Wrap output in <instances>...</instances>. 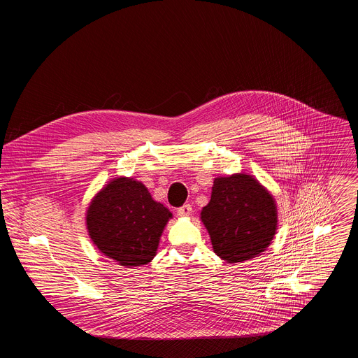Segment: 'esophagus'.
<instances>
[{"label":"esophagus","mask_w":358,"mask_h":358,"mask_svg":"<svg viewBox=\"0 0 358 358\" xmlns=\"http://www.w3.org/2000/svg\"><path fill=\"white\" fill-rule=\"evenodd\" d=\"M191 211H192V207L189 206V203H185V206L177 208V214H178L180 217H188V215L191 214Z\"/></svg>","instance_id":"34e87169"}]
</instances>
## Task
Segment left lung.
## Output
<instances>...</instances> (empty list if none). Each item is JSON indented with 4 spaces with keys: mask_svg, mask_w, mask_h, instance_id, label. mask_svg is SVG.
<instances>
[{
    "mask_svg": "<svg viewBox=\"0 0 358 358\" xmlns=\"http://www.w3.org/2000/svg\"><path fill=\"white\" fill-rule=\"evenodd\" d=\"M214 252L228 264L261 255L278 229L273 196L245 173L214 180L211 199L201 211Z\"/></svg>",
    "mask_w": 358,
    "mask_h": 358,
    "instance_id": "1",
    "label": "left lung"
}]
</instances>
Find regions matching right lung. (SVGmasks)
<instances>
[{
    "label": "right lung",
    "mask_w": 358,
    "mask_h": 358,
    "mask_svg": "<svg viewBox=\"0 0 358 358\" xmlns=\"http://www.w3.org/2000/svg\"><path fill=\"white\" fill-rule=\"evenodd\" d=\"M173 214L133 178L119 177L101 188L86 213L92 242L122 266L147 265Z\"/></svg>",
    "instance_id": "1"
}]
</instances>
